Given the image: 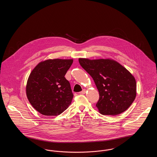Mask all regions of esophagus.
<instances>
[{
  "label": "esophagus",
  "mask_w": 157,
  "mask_h": 157,
  "mask_svg": "<svg viewBox=\"0 0 157 157\" xmlns=\"http://www.w3.org/2000/svg\"><path fill=\"white\" fill-rule=\"evenodd\" d=\"M86 92V90H83L81 92H80V94H85Z\"/></svg>",
  "instance_id": "esophagus-1"
}]
</instances>
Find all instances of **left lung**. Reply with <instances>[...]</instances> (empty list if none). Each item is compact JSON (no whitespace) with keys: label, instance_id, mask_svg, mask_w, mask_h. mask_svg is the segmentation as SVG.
<instances>
[{"label":"left lung","instance_id":"1","mask_svg":"<svg viewBox=\"0 0 157 157\" xmlns=\"http://www.w3.org/2000/svg\"><path fill=\"white\" fill-rule=\"evenodd\" d=\"M79 62L93 78L99 94L96 106L102 115H117L132 104L136 95L134 76L111 59L79 58Z\"/></svg>","mask_w":157,"mask_h":157}]
</instances>
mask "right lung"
Returning a JSON list of instances; mask_svg holds the SVG:
<instances>
[{"label": "right lung", "mask_w": 157, "mask_h": 157, "mask_svg": "<svg viewBox=\"0 0 157 157\" xmlns=\"http://www.w3.org/2000/svg\"><path fill=\"white\" fill-rule=\"evenodd\" d=\"M73 59H48L39 63L28 78L26 92L32 106L41 114L56 116L71 104L74 95L65 78Z\"/></svg>", "instance_id": "obj_1"}]
</instances>
